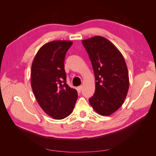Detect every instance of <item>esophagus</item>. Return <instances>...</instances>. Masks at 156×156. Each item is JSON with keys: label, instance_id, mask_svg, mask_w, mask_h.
Here are the masks:
<instances>
[{"label": "esophagus", "instance_id": "esophagus-1", "mask_svg": "<svg viewBox=\"0 0 156 156\" xmlns=\"http://www.w3.org/2000/svg\"><path fill=\"white\" fill-rule=\"evenodd\" d=\"M82 88H83V87H82V86H80V87H78V90L79 92H80L82 90Z\"/></svg>", "mask_w": 156, "mask_h": 156}]
</instances>
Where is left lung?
I'll return each mask as SVG.
<instances>
[{
    "mask_svg": "<svg viewBox=\"0 0 156 156\" xmlns=\"http://www.w3.org/2000/svg\"><path fill=\"white\" fill-rule=\"evenodd\" d=\"M82 42L90 59L96 80L95 92L89 102L98 114L109 116L121 107L127 97V64L120 51L105 37L97 35Z\"/></svg>",
    "mask_w": 156,
    "mask_h": 156,
    "instance_id": "obj_1",
    "label": "left lung"
}]
</instances>
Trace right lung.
<instances>
[{"label":"right lung","instance_id":"add662e5","mask_svg":"<svg viewBox=\"0 0 156 156\" xmlns=\"http://www.w3.org/2000/svg\"><path fill=\"white\" fill-rule=\"evenodd\" d=\"M70 41H52L39 49L33 61L31 84L41 108L60 120L72 113L78 98L77 90L66 84L64 58Z\"/></svg>","mask_w":156,"mask_h":156}]
</instances>
